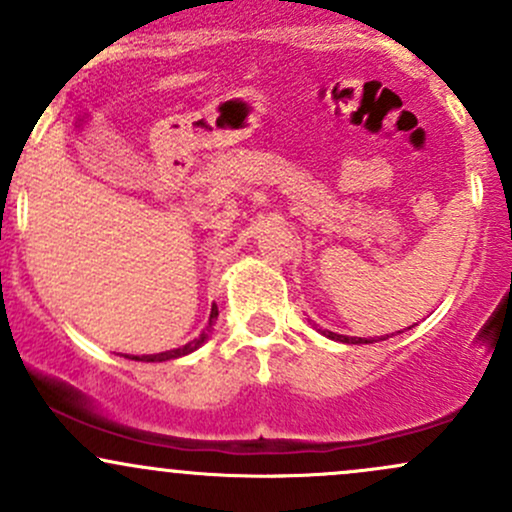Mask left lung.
<instances>
[{
	"label": "left lung",
	"instance_id": "8db88e82",
	"mask_svg": "<svg viewBox=\"0 0 512 512\" xmlns=\"http://www.w3.org/2000/svg\"><path fill=\"white\" fill-rule=\"evenodd\" d=\"M324 334H327L329 339H334V342H344V344H373L376 339H361V337H344V334H337V332H327L324 329ZM386 339V337H383Z\"/></svg>",
	"mask_w": 512,
	"mask_h": 512
}]
</instances>
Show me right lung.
<instances>
[{"instance_id":"add662e5","label":"right lung","mask_w":512,"mask_h":512,"mask_svg":"<svg viewBox=\"0 0 512 512\" xmlns=\"http://www.w3.org/2000/svg\"><path fill=\"white\" fill-rule=\"evenodd\" d=\"M217 305H212V312H210V322H207V327L202 329V334L197 339H192V342H188L185 346H180V349H170V351H161V354H146V356H126V359H134V361H170V359H180V356L190 354V351L200 349L202 344L207 342V334L212 332V324L217 322Z\"/></svg>"}]
</instances>
